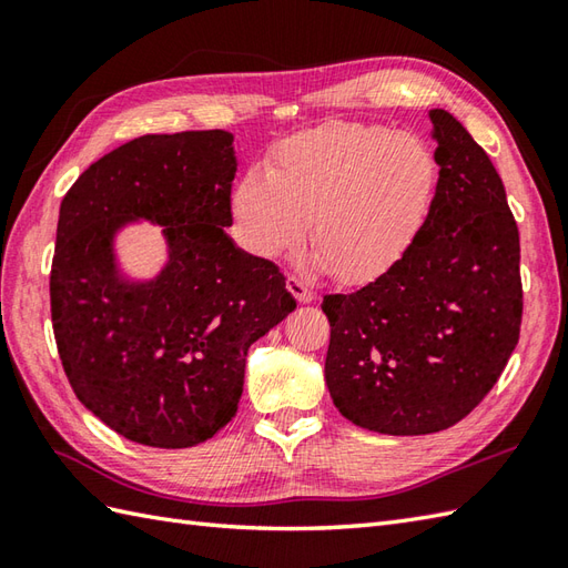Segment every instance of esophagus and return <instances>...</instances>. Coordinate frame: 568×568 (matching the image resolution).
<instances>
[{"label":"esophagus","instance_id":"obj_1","mask_svg":"<svg viewBox=\"0 0 568 568\" xmlns=\"http://www.w3.org/2000/svg\"><path fill=\"white\" fill-rule=\"evenodd\" d=\"M287 291H291V295L297 300V303H312L315 300V293H312V287L303 281V277L297 275H287Z\"/></svg>","mask_w":568,"mask_h":568}]
</instances>
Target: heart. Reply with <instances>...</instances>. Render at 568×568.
<instances>
[{"label": "heart", "instance_id": "1", "mask_svg": "<svg viewBox=\"0 0 568 568\" xmlns=\"http://www.w3.org/2000/svg\"><path fill=\"white\" fill-rule=\"evenodd\" d=\"M437 161L425 141L378 124H327L277 146L268 173L248 171L232 195L244 244L263 258L305 236L339 281L385 271L425 222Z\"/></svg>", "mask_w": 568, "mask_h": 568}]
</instances>
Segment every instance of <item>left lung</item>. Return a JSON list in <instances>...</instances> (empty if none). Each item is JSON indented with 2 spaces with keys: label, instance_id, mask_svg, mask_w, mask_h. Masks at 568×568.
<instances>
[{
  "label": "left lung",
  "instance_id": "8db88e82",
  "mask_svg": "<svg viewBox=\"0 0 568 568\" xmlns=\"http://www.w3.org/2000/svg\"><path fill=\"white\" fill-rule=\"evenodd\" d=\"M437 190L413 244L376 281L324 295V378L356 427L395 437L456 425L520 339V234L503 180L462 122L432 110Z\"/></svg>",
  "mask_w": 568,
  "mask_h": 568
}]
</instances>
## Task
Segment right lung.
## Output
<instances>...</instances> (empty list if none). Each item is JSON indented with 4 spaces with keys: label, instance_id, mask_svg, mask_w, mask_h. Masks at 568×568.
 Listing matches in <instances>:
<instances>
[{
    "label": "right lung",
    "instance_id": "add662e5",
    "mask_svg": "<svg viewBox=\"0 0 568 568\" xmlns=\"http://www.w3.org/2000/svg\"><path fill=\"white\" fill-rule=\"evenodd\" d=\"M234 136L146 134L106 153L60 202L51 320L78 400L122 437L185 449L236 415L248 346L295 310L273 261L234 246ZM164 226L166 268L118 277L113 234Z\"/></svg>",
    "mask_w": 568,
    "mask_h": 568
}]
</instances>
